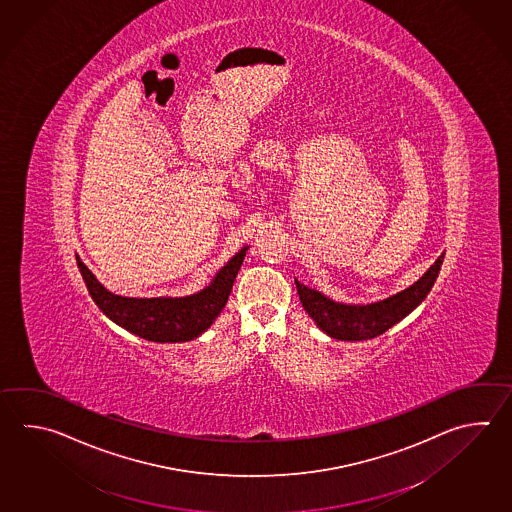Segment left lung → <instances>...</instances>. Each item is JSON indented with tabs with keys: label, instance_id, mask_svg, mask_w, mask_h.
<instances>
[{
	"label": "left lung",
	"instance_id": "left-lung-1",
	"mask_svg": "<svg viewBox=\"0 0 512 512\" xmlns=\"http://www.w3.org/2000/svg\"><path fill=\"white\" fill-rule=\"evenodd\" d=\"M443 259L445 251L418 281L376 303H339L326 297L324 293L308 288L297 279L295 284L304 310L324 334L339 341H366L385 334L388 328L403 321L408 313L414 312L419 304L427 299L434 282L438 279Z\"/></svg>",
	"mask_w": 512,
	"mask_h": 512
}]
</instances>
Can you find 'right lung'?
<instances>
[{
    "label": "right lung",
    "mask_w": 512,
    "mask_h": 512,
    "mask_svg": "<svg viewBox=\"0 0 512 512\" xmlns=\"http://www.w3.org/2000/svg\"><path fill=\"white\" fill-rule=\"evenodd\" d=\"M248 248L250 246H244L237 251L206 288L186 297L140 299L116 295L94 277L78 255L76 262L94 303L113 323L146 341L186 343L204 334L219 317L228 303L233 282Z\"/></svg>",
    "instance_id": "1"
}]
</instances>
